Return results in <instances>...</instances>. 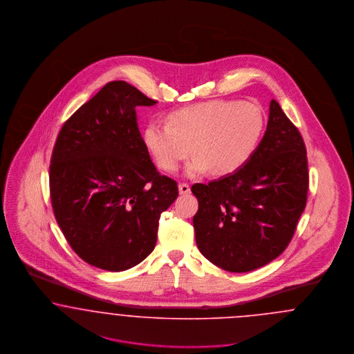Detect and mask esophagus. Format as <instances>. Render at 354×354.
Here are the masks:
<instances>
[{
	"instance_id": "obj_1",
	"label": "esophagus",
	"mask_w": 354,
	"mask_h": 354,
	"mask_svg": "<svg viewBox=\"0 0 354 354\" xmlns=\"http://www.w3.org/2000/svg\"><path fill=\"white\" fill-rule=\"evenodd\" d=\"M189 191H191V188H189V185H187V183H180V185H179V192H180L182 195L189 194Z\"/></svg>"
}]
</instances>
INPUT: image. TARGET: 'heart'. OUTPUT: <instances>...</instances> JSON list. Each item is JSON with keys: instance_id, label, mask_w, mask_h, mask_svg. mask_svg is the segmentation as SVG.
<instances>
[{"instance_id": "b5f03b06", "label": "heart", "mask_w": 354, "mask_h": 354, "mask_svg": "<svg viewBox=\"0 0 354 354\" xmlns=\"http://www.w3.org/2000/svg\"><path fill=\"white\" fill-rule=\"evenodd\" d=\"M264 129V113L252 102L209 101L172 113L169 123H149L145 143L167 172L179 169L194 151L198 156L185 169L188 176L209 169L230 175L250 160Z\"/></svg>"}]
</instances>
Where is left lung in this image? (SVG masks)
I'll return each instance as SVG.
<instances>
[{
  "label": "left lung",
  "instance_id": "obj_1",
  "mask_svg": "<svg viewBox=\"0 0 354 354\" xmlns=\"http://www.w3.org/2000/svg\"><path fill=\"white\" fill-rule=\"evenodd\" d=\"M309 185L303 136L270 101L267 131L250 160L234 174L191 187L199 251L228 272L257 270L290 243Z\"/></svg>",
  "mask_w": 354,
  "mask_h": 354
}]
</instances>
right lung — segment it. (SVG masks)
Wrapping results in <instances>:
<instances>
[{
    "label": "right lung",
    "mask_w": 354,
    "mask_h": 354,
    "mask_svg": "<svg viewBox=\"0 0 354 354\" xmlns=\"http://www.w3.org/2000/svg\"><path fill=\"white\" fill-rule=\"evenodd\" d=\"M136 87L113 81L62 126L51 153L54 216L87 264L133 268L153 251L159 218L178 198V183L153 166L136 122L152 106Z\"/></svg>",
    "instance_id": "obj_1"
}]
</instances>
